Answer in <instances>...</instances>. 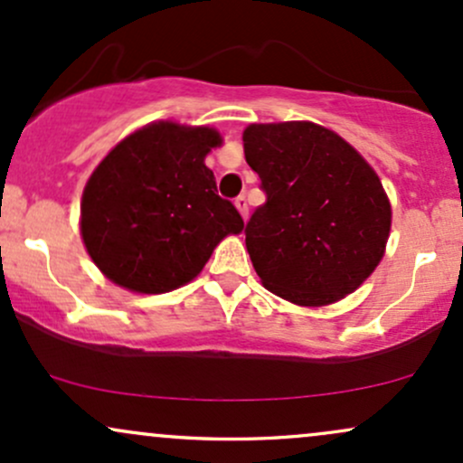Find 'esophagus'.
Instances as JSON below:
<instances>
[{
    "mask_svg": "<svg viewBox=\"0 0 463 463\" xmlns=\"http://www.w3.org/2000/svg\"><path fill=\"white\" fill-rule=\"evenodd\" d=\"M235 206H237V211L241 213L243 220H246V217H248V200H246V195H240V197H237V200H235Z\"/></svg>",
    "mask_w": 463,
    "mask_h": 463,
    "instance_id": "esophagus-1",
    "label": "esophagus"
}]
</instances>
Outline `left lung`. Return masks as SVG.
<instances>
[{
    "label": "left lung",
    "mask_w": 463,
    "mask_h": 463,
    "mask_svg": "<svg viewBox=\"0 0 463 463\" xmlns=\"http://www.w3.org/2000/svg\"><path fill=\"white\" fill-rule=\"evenodd\" d=\"M243 154L266 193L243 231L263 286L307 307L352 294L389 240L391 206L375 171L314 123L246 127Z\"/></svg>",
    "instance_id": "1"
}]
</instances>
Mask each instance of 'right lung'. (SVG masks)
<instances>
[{
  "label": "right lung",
  "instance_id": "obj_1",
  "mask_svg": "<svg viewBox=\"0 0 463 463\" xmlns=\"http://www.w3.org/2000/svg\"><path fill=\"white\" fill-rule=\"evenodd\" d=\"M222 145L208 127L146 125L96 166L80 202V235L109 281L160 294L200 274L213 248L241 232L204 157Z\"/></svg>",
  "mask_w": 463,
  "mask_h": 463
}]
</instances>
